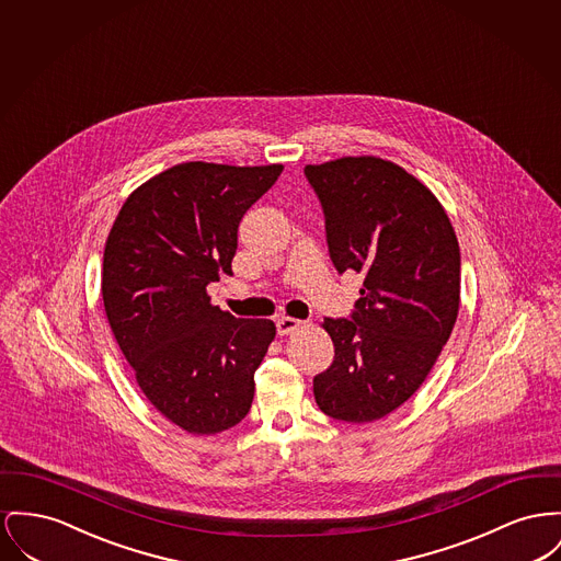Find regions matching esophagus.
Masks as SVG:
<instances>
[{"mask_svg": "<svg viewBox=\"0 0 561 561\" xmlns=\"http://www.w3.org/2000/svg\"><path fill=\"white\" fill-rule=\"evenodd\" d=\"M302 327H305V322H300L297 318H288V316H284V318H279V320H277V332H279V334H290V332L302 329Z\"/></svg>", "mask_w": 561, "mask_h": 561, "instance_id": "1", "label": "esophagus"}]
</instances>
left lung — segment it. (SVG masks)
Segmentation results:
<instances>
[{"label": "left lung", "instance_id": "8db88e82", "mask_svg": "<svg viewBox=\"0 0 561 561\" xmlns=\"http://www.w3.org/2000/svg\"><path fill=\"white\" fill-rule=\"evenodd\" d=\"M322 201L330 259L363 273L352 320L327 318L334 360L313 379L318 407L368 424L420 390L460 311V245L440 201L402 167L343 157L305 167Z\"/></svg>", "mask_w": 561, "mask_h": 561}]
</instances>
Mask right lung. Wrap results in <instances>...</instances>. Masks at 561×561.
Listing matches in <instances>:
<instances>
[{
	"mask_svg": "<svg viewBox=\"0 0 561 561\" xmlns=\"http://www.w3.org/2000/svg\"><path fill=\"white\" fill-rule=\"evenodd\" d=\"M282 169L169 167L133 191L105 241L101 297L116 343L150 404L197 436L248 415L275 339L271 320L211 305L207 284L231 275L239 222Z\"/></svg>",
	"mask_w": 561,
	"mask_h": 561,
	"instance_id": "add662e5",
	"label": "right lung"
}]
</instances>
